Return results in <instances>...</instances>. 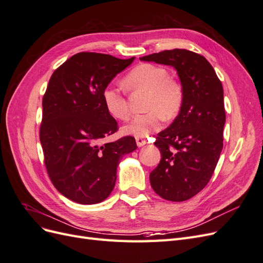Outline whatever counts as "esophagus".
<instances>
[{
    "label": "esophagus",
    "mask_w": 263,
    "mask_h": 263,
    "mask_svg": "<svg viewBox=\"0 0 263 263\" xmlns=\"http://www.w3.org/2000/svg\"><path fill=\"white\" fill-rule=\"evenodd\" d=\"M136 144H137L138 147H142V146L147 144V140L144 139V138H141V137H136Z\"/></svg>",
    "instance_id": "obj_1"
}]
</instances>
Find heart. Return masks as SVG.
<instances>
[{
	"mask_svg": "<svg viewBox=\"0 0 263 263\" xmlns=\"http://www.w3.org/2000/svg\"><path fill=\"white\" fill-rule=\"evenodd\" d=\"M129 91L148 92L145 114L129 118L123 132L135 137H147L160 127L163 118L177 117L183 106L184 93L181 84L169 78L168 70L151 63H141L127 73L123 80ZM102 102L106 112L116 119H125L129 109L123 92L112 85L102 91Z\"/></svg>",
	"mask_w": 263,
	"mask_h": 263,
	"instance_id": "obj_1",
	"label": "heart"
}]
</instances>
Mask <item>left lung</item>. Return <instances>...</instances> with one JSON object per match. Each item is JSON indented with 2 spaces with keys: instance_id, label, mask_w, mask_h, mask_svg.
<instances>
[{
  "instance_id": "8db88e82",
  "label": "left lung",
  "mask_w": 263,
  "mask_h": 263,
  "mask_svg": "<svg viewBox=\"0 0 263 263\" xmlns=\"http://www.w3.org/2000/svg\"><path fill=\"white\" fill-rule=\"evenodd\" d=\"M140 60L178 71L184 101L173 123L158 134L155 145L161 160L149 180L164 200L186 201L208 184L222 150L226 121L222 85L211 63L186 49L163 50Z\"/></svg>"
}]
</instances>
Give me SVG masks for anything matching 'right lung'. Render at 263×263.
<instances>
[{"mask_svg":"<svg viewBox=\"0 0 263 263\" xmlns=\"http://www.w3.org/2000/svg\"><path fill=\"white\" fill-rule=\"evenodd\" d=\"M134 59L79 52L50 78L39 138L53 186L71 201H104L115 186L119 159L137 148L132 136L103 142L118 126L103 105L102 91Z\"/></svg>","mask_w":263,"mask_h":263,"instance_id":"obj_1","label":"right lung"}]
</instances>
